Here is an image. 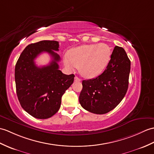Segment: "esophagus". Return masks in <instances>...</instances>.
<instances>
[{
    "label": "esophagus",
    "instance_id": "obj_1",
    "mask_svg": "<svg viewBox=\"0 0 154 154\" xmlns=\"http://www.w3.org/2000/svg\"><path fill=\"white\" fill-rule=\"evenodd\" d=\"M81 80L78 77H77V76H75V81H77V82H79V81H81Z\"/></svg>",
    "mask_w": 154,
    "mask_h": 154
}]
</instances>
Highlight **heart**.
<instances>
[{"label": "heart", "instance_id": "obj_1", "mask_svg": "<svg viewBox=\"0 0 154 154\" xmlns=\"http://www.w3.org/2000/svg\"><path fill=\"white\" fill-rule=\"evenodd\" d=\"M111 54L109 46L106 44L84 45L71 50L64 58V63L69 69L79 67L82 75L92 78L104 70Z\"/></svg>", "mask_w": 154, "mask_h": 154}]
</instances>
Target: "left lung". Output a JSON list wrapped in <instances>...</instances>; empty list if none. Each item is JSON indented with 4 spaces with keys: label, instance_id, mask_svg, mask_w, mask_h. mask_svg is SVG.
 <instances>
[{
    "label": "left lung",
    "instance_id": "1",
    "mask_svg": "<svg viewBox=\"0 0 154 154\" xmlns=\"http://www.w3.org/2000/svg\"><path fill=\"white\" fill-rule=\"evenodd\" d=\"M131 61L125 50L116 46L104 71L94 79L83 80L79 102L91 113L104 114L119 104L125 96Z\"/></svg>",
    "mask_w": 154,
    "mask_h": 154
}]
</instances>
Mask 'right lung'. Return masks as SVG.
Masks as SVG:
<instances>
[{
    "label": "right lung",
    "instance_id": "add662e5",
    "mask_svg": "<svg viewBox=\"0 0 154 154\" xmlns=\"http://www.w3.org/2000/svg\"><path fill=\"white\" fill-rule=\"evenodd\" d=\"M59 42L41 41L29 45L21 52L15 67L16 93L22 108L37 119H48L60 108L62 96L74 81L73 74L59 70ZM47 52L53 60L47 66L38 67L35 58Z\"/></svg>",
    "mask_w": 154,
    "mask_h": 154
}]
</instances>
